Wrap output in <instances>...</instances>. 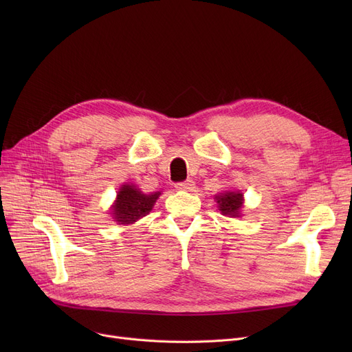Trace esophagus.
<instances>
[{
	"label": "esophagus",
	"mask_w": 352,
	"mask_h": 352,
	"mask_svg": "<svg viewBox=\"0 0 352 352\" xmlns=\"http://www.w3.org/2000/svg\"><path fill=\"white\" fill-rule=\"evenodd\" d=\"M195 182L192 179H186V181H181L175 184V188L179 191H192L195 187Z\"/></svg>",
	"instance_id": "34e87169"
}]
</instances>
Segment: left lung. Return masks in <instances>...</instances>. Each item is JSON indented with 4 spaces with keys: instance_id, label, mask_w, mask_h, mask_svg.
I'll return each instance as SVG.
<instances>
[{
    "instance_id": "obj_1",
    "label": "left lung",
    "mask_w": 352,
    "mask_h": 352,
    "mask_svg": "<svg viewBox=\"0 0 352 352\" xmlns=\"http://www.w3.org/2000/svg\"><path fill=\"white\" fill-rule=\"evenodd\" d=\"M215 198L221 212L228 217H238L239 210L243 207V194L226 192L224 195H218Z\"/></svg>"
}]
</instances>
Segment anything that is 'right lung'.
I'll return each instance as SVG.
<instances>
[{"mask_svg": "<svg viewBox=\"0 0 352 352\" xmlns=\"http://www.w3.org/2000/svg\"><path fill=\"white\" fill-rule=\"evenodd\" d=\"M161 192L146 195L137 190L134 186H124L118 192L114 210L111 212L114 214L117 223L124 226L133 224L137 219L150 214Z\"/></svg>", "mask_w": 352, "mask_h": 352, "instance_id": "right-lung-1", "label": "right lung"}]
</instances>
